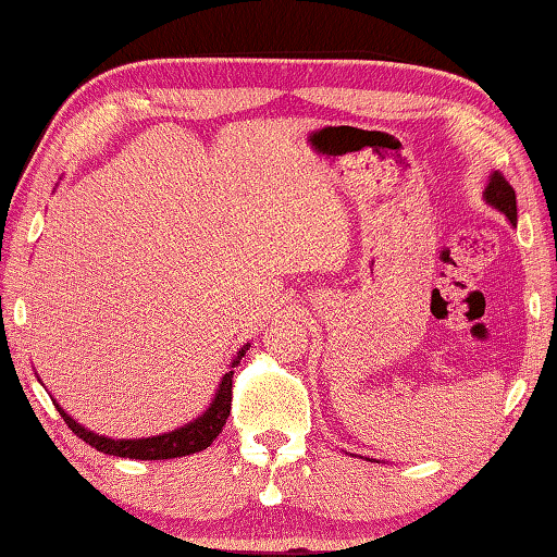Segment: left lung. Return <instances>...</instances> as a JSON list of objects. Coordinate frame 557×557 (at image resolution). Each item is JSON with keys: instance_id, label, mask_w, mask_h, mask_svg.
Returning a JSON list of instances; mask_svg holds the SVG:
<instances>
[{"instance_id": "left-lung-1", "label": "left lung", "mask_w": 557, "mask_h": 557, "mask_svg": "<svg viewBox=\"0 0 557 557\" xmlns=\"http://www.w3.org/2000/svg\"><path fill=\"white\" fill-rule=\"evenodd\" d=\"M484 202L490 205V208L499 210L506 220H509L513 227H516V220H519V214H516V193L502 173H492L490 175V183H486L484 188Z\"/></svg>"}]
</instances>
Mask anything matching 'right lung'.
Here are the masks:
<instances>
[{
  "label": "right lung",
  "mask_w": 557,
  "mask_h": 557,
  "mask_svg": "<svg viewBox=\"0 0 557 557\" xmlns=\"http://www.w3.org/2000/svg\"><path fill=\"white\" fill-rule=\"evenodd\" d=\"M247 349H249V343L244 345L237 352V357L232 359L230 372L220 379L210 406L205 408L198 418H193L190 423L175 428V431H169V433L151 435V437H104L100 433L87 431L85 425L77 423L73 416H67L65 408H61L55 401L53 406L58 408V413L63 416L67 428H71L81 441L92 445L95 450H100L104 455L129 457V460H173V457L200 453L205 447L212 445L214 437L222 433L224 423H227V416L232 408V374H234L232 369L239 364V359L244 357ZM38 382H41V379H38Z\"/></svg>",
  "instance_id": "add662e5"
}]
</instances>
